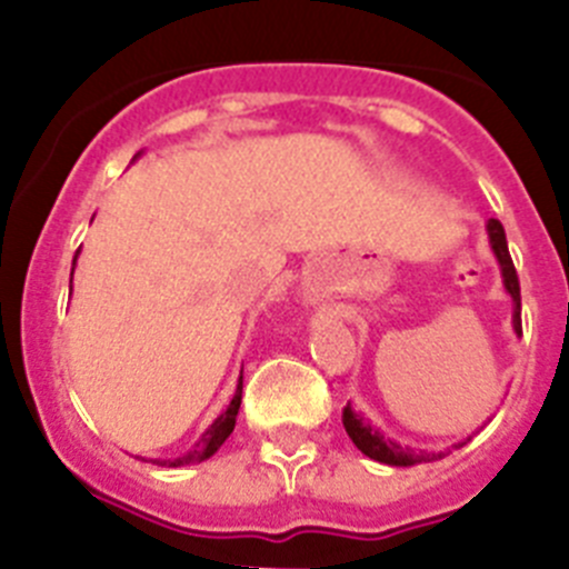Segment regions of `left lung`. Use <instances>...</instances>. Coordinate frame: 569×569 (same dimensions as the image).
I'll list each match as a JSON object with an SVG mask.
<instances>
[{"mask_svg": "<svg viewBox=\"0 0 569 569\" xmlns=\"http://www.w3.org/2000/svg\"><path fill=\"white\" fill-rule=\"evenodd\" d=\"M488 238H490V249H493L496 260L501 266V280H505V289L508 295L513 297V329L516 335L521 337V291H519V274H516V266L510 260L508 252V238H505V227H501L496 218L488 221ZM342 425H346V433L351 437V442L366 453V457L377 459L382 465H393V468H408V465H419V462H433V459H442L445 453L450 450H437V453H428V450H411L397 445L393 439L382 437L377 428H371L366 417L351 411V406L342 408ZM470 439V437H468ZM465 439V442H468ZM465 442L453 445V448H462Z\"/></svg>", "mask_w": 569, "mask_h": 569, "instance_id": "1", "label": "left lung"}]
</instances>
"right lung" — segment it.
Here are the masks:
<instances>
[{"mask_svg":"<svg viewBox=\"0 0 569 569\" xmlns=\"http://www.w3.org/2000/svg\"><path fill=\"white\" fill-rule=\"evenodd\" d=\"M76 254H79V252H76ZM73 263H76V260H73ZM70 283H73V272H70ZM240 393H243V373H240L238 391H234V397H232V402L227 406V411H223L221 417L214 419L207 431L201 433V439L196 442V448L189 450V453H183V457H178V459H163V462L158 459V465H167V468H181V465L203 462V459L212 457L214 450L227 442L229 433L234 431V419H238V408H240Z\"/></svg>","mask_w":569,"mask_h":569,"instance_id":"right-lung-1","label":"right lung"}]
</instances>
